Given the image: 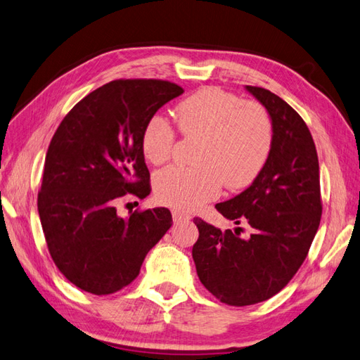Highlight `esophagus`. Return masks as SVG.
Returning a JSON list of instances; mask_svg holds the SVG:
<instances>
[{"mask_svg":"<svg viewBox=\"0 0 360 360\" xmlns=\"http://www.w3.org/2000/svg\"><path fill=\"white\" fill-rule=\"evenodd\" d=\"M172 219L175 223H180V221H188L191 220V215L188 212H183L179 210H174L172 211Z\"/></svg>","mask_w":360,"mask_h":360,"instance_id":"obj_1","label":"esophagus"}]
</instances>
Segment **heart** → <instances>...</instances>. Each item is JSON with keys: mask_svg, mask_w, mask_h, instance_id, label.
Returning a JSON list of instances; mask_svg holds the SVG:
<instances>
[{"mask_svg": "<svg viewBox=\"0 0 360 360\" xmlns=\"http://www.w3.org/2000/svg\"><path fill=\"white\" fill-rule=\"evenodd\" d=\"M181 134L202 139L194 167L169 166L154 179L155 195L175 210L193 211L212 200L223 183L242 189L255 180L273 146V123L255 101L205 87L183 100L175 109ZM141 153L148 162L162 165L171 157L175 132L162 115L150 117L141 131Z\"/></svg>", "mask_w": 360, "mask_h": 360, "instance_id": "1", "label": "heart"}]
</instances>
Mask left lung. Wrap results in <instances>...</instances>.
I'll return each mask as SVG.
<instances>
[{"label": "left lung", "mask_w": 360, "mask_h": 360, "mask_svg": "<svg viewBox=\"0 0 360 360\" xmlns=\"http://www.w3.org/2000/svg\"><path fill=\"white\" fill-rule=\"evenodd\" d=\"M245 89L266 109L273 146L260 174L243 193L217 203V211L252 228L248 238L194 219L197 274L205 288L233 307L268 300L285 288L305 260L322 215L316 145L302 117L263 87Z\"/></svg>", "instance_id": "obj_1"}]
</instances>
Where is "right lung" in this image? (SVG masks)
<instances>
[{"instance_id":"1","label":"right lung","mask_w":360,"mask_h":360,"mask_svg":"<svg viewBox=\"0 0 360 360\" xmlns=\"http://www.w3.org/2000/svg\"><path fill=\"white\" fill-rule=\"evenodd\" d=\"M181 94L160 79H115L77 103L53 134L38 214L55 265L79 290L105 295L124 288L171 228L167 207L123 219L117 203L126 194L149 195L141 131Z\"/></svg>"}]
</instances>
